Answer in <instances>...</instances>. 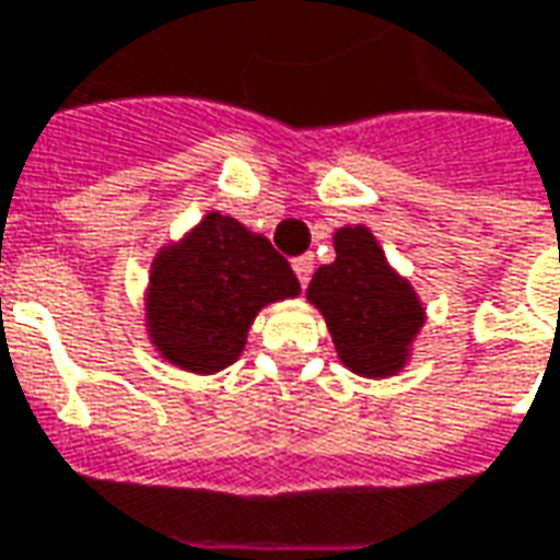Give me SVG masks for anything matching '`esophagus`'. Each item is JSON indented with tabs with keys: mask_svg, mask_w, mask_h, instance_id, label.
Listing matches in <instances>:
<instances>
[{
	"mask_svg": "<svg viewBox=\"0 0 560 560\" xmlns=\"http://www.w3.org/2000/svg\"><path fill=\"white\" fill-rule=\"evenodd\" d=\"M312 269H315V257H312V254H303V257L293 260V272H296V279H300L303 288H306L308 279H312Z\"/></svg>",
	"mask_w": 560,
	"mask_h": 560,
	"instance_id": "obj_1",
	"label": "esophagus"
}]
</instances>
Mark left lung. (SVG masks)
Wrapping results in <instances>:
<instances>
[{
    "instance_id": "obj_1",
    "label": "left lung",
    "mask_w": 560,
    "mask_h": 560,
    "mask_svg": "<svg viewBox=\"0 0 560 560\" xmlns=\"http://www.w3.org/2000/svg\"><path fill=\"white\" fill-rule=\"evenodd\" d=\"M336 260L308 281V303L320 308L336 354L366 378L397 375L424 327V306L412 284L388 267L366 226H342L334 236Z\"/></svg>"
}]
</instances>
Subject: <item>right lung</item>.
Segmentation results:
<instances>
[{
  "label": "right lung",
  "instance_id": "1",
  "mask_svg": "<svg viewBox=\"0 0 560 560\" xmlns=\"http://www.w3.org/2000/svg\"><path fill=\"white\" fill-rule=\"evenodd\" d=\"M300 281L267 236L209 212L178 245L154 257L148 284V336L160 354L190 373L240 361L257 312L296 296Z\"/></svg>",
  "mask_w": 560,
  "mask_h": 560
}]
</instances>
